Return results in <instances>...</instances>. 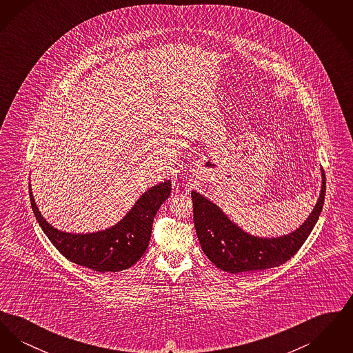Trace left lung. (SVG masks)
<instances>
[{"label": "left lung", "instance_id": "obj_1", "mask_svg": "<svg viewBox=\"0 0 353 353\" xmlns=\"http://www.w3.org/2000/svg\"><path fill=\"white\" fill-rule=\"evenodd\" d=\"M325 197V174L315 209L302 226L281 238H258L245 233L228 219L219 206L192 192L193 221L202 252L226 272L241 274L272 269L291 259L312 232L319 219Z\"/></svg>", "mask_w": 353, "mask_h": 353}]
</instances>
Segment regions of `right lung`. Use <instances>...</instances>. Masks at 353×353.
Here are the masks:
<instances>
[{"instance_id":"right-lung-1","label":"right lung","mask_w":353,"mask_h":353,"mask_svg":"<svg viewBox=\"0 0 353 353\" xmlns=\"http://www.w3.org/2000/svg\"><path fill=\"white\" fill-rule=\"evenodd\" d=\"M170 181L156 185L111 229L92 234H70L50 226L41 216L29 190L35 219L55 249L68 261L101 272L130 269L143 256L151 239L153 219L172 190Z\"/></svg>"}]
</instances>
